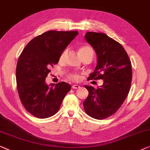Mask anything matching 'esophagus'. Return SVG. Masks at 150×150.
Segmentation results:
<instances>
[{"label": "esophagus", "mask_w": 150, "mask_h": 150, "mask_svg": "<svg viewBox=\"0 0 150 150\" xmlns=\"http://www.w3.org/2000/svg\"><path fill=\"white\" fill-rule=\"evenodd\" d=\"M80 88V86L79 85H73L72 86V88H73V89H77V88Z\"/></svg>", "instance_id": "obj_1"}]
</instances>
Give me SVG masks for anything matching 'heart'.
Here are the masks:
<instances>
[{
  "instance_id": "b5f03b06",
  "label": "heart",
  "mask_w": 150,
  "mask_h": 150,
  "mask_svg": "<svg viewBox=\"0 0 150 150\" xmlns=\"http://www.w3.org/2000/svg\"><path fill=\"white\" fill-rule=\"evenodd\" d=\"M90 50H92V48L89 47L88 45H84L83 47H81L80 48L79 50V53H82V52H88V51H90ZM65 54H66V51H64L61 54L60 56V60H63V59L64 58ZM70 77L71 79L73 80H78L79 79V75H77V74H71L70 75Z\"/></svg>"
}]
</instances>
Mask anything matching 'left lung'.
Wrapping results in <instances>:
<instances>
[{
  "mask_svg": "<svg viewBox=\"0 0 150 150\" xmlns=\"http://www.w3.org/2000/svg\"><path fill=\"white\" fill-rule=\"evenodd\" d=\"M85 38L97 56L95 70L89 78L103 79V84L98 89L84 86L89 94L83 107L90 117L105 119L116 112L128 96L132 81L131 62L121 44L105 34L88 32Z\"/></svg>",
  "mask_w": 150,
  "mask_h": 150,
  "instance_id": "1",
  "label": "left lung"
}]
</instances>
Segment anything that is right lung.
Returning a JSON list of instances; mask_svg holds the SVG:
<instances>
[{
    "label": "right lung",
    "instance_id": "add662e5",
    "mask_svg": "<svg viewBox=\"0 0 150 150\" xmlns=\"http://www.w3.org/2000/svg\"><path fill=\"white\" fill-rule=\"evenodd\" d=\"M77 35V31H47L31 40L19 57L18 92L24 108L34 116L47 118L56 114L71 90V86L64 81L47 85L45 78Z\"/></svg>",
    "mask_w": 150,
    "mask_h": 150
}]
</instances>
